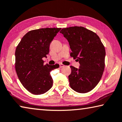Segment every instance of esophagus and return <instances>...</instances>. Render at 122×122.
Returning a JSON list of instances; mask_svg holds the SVG:
<instances>
[{"instance_id": "34e87169", "label": "esophagus", "mask_w": 122, "mask_h": 122, "mask_svg": "<svg viewBox=\"0 0 122 122\" xmlns=\"http://www.w3.org/2000/svg\"><path fill=\"white\" fill-rule=\"evenodd\" d=\"M59 67H61H61H64V65L63 64H59Z\"/></svg>"}]
</instances>
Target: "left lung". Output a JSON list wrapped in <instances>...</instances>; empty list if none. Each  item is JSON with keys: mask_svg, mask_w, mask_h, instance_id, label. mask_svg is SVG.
I'll use <instances>...</instances> for the list:
<instances>
[{"mask_svg": "<svg viewBox=\"0 0 122 122\" xmlns=\"http://www.w3.org/2000/svg\"><path fill=\"white\" fill-rule=\"evenodd\" d=\"M68 41L70 56L79 61V68L71 66L69 81L80 93L89 92L100 81L105 68V49L96 33L83 27L63 28L60 31Z\"/></svg>", "mask_w": 122, "mask_h": 122, "instance_id": "1", "label": "left lung"}]
</instances>
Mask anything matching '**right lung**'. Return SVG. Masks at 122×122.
Listing matches in <instances>:
<instances>
[{
	"mask_svg": "<svg viewBox=\"0 0 122 122\" xmlns=\"http://www.w3.org/2000/svg\"><path fill=\"white\" fill-rule=\"evenodd\" d=\"M61 28H46L33 30L22 37L15 51V69L20 83L29 92L42 94L53 85L50 72L59 64H44L49 53L51 42Z\"/></svg>",
	"mask_w": 122,
	"mask_h": 122,
	"instance_id": "1",
	"label": "right lung"
}]
</instances>
